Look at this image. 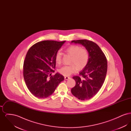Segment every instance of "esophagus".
Segmentation results:
<instances>
[{"label": "esophagus", "mask_w": 131, "mask_h": 131, "mask_svg": "<svg viewBox=\"0 0 131 131\" xmlns=\"http://www.w3.org/2000/svg\"><path fill=\"white\" fill-rule=\"evenodd\" d=\"M70 78L69 77H64V79H65V80H68L69 79H70Z\"/></svg>", "instance_id": "1"}]
</instances>
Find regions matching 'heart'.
<instances>
[{
	"mask_svg": "<svg viewBox=\"0 0 131 131\" xmlns=\"http://www.w3.org/2000/svg\"><path fill=\"white\" fill-rule=\"evenodd\" d=\"M65 52L72 56L71 65H65L59 69L60 74L65 76H69L75 73L77 67L81 69L85 67L89 60V53L87 50L75 45H71L67 48ZM62 54L58 51L56 54L55 59L57 63L59 64L61 62Z\"/></svg>",
	"mask_w": 131,
	"mask_h": 131,
	"instance_id": "b5f03b06",
	"label": "heart"
}]
</instances>
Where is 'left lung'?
<instances>
[{"instance_id":"1","label":"left lung","mask_w":131,"mask_h":131,"mask_svg":"<svg viewBox=\"0 0 131 131\" xmlns=\"http://www.w3.org/2000/svg\"><path fill=\"white\" fill-rule=\"evenodd\" d=\"M71 43L81 44L89 53L88 62L80 72V76L73 77L76 83L72 88L71 92L79 100H88L98 92L104 82L107 72V60L100 47L92 41L78 40Z\"/></svg>"}]
</instances>
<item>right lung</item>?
I'll return each mask as SVG.
<instances>
[{"label":"right lung","mask_w":131,"mask_h":131,"mask_svg":"<svg viewBox=\"0 0 131 131\" xmlns=\"http://www.w3.org/2000/svg\"><path fill=\"white\" fill-rule=\"evenodd\" d=\"M65 42L43 41L28 50L24 63V78L28 90L36 97H48L64 81V77L58 73L51 75L56 68V54Z\"/></svg>","instance_id":"1"}]
</instances>
